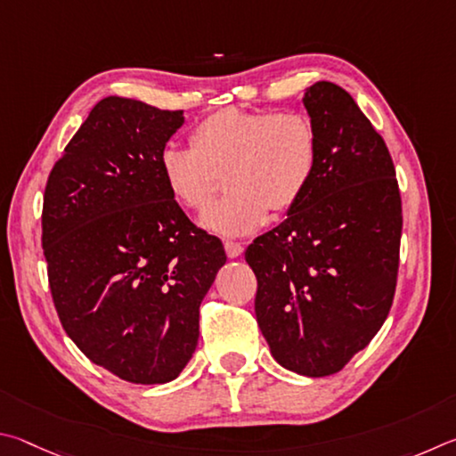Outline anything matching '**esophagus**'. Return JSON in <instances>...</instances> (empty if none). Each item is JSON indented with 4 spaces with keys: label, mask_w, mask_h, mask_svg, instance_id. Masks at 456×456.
<instances>
[{
    "label": "esophagus",
    "mask_w": 456,
    "mask_h": 456,
    "mask_svg": "<svg viewBox=\"0 0 456 456\" xmlns=\"http://www.w3.org/2000/svg\"><path fill=\"white\" fill-rule=\"evenodd\" d=\"M224 250H226L228 258H238V256H242V252H244V246H242L240 242L226 240V242H224Z\"/></svg>",
    "instance_id": "1"
}]
</instances>
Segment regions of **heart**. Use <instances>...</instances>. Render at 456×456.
I'll list each match as a JSON object with an SVG mask.
<instances>
[{"label":"heart","instance_id":"heart-1","mask_svg":"<svg viewBox=\"0 0 456 456\" xmlns=\"http://www.w3.org/2000/svg\"><path fill=\"white\" fill-rule=\"evenodd\" d=\"M191 150L170 146L159 156V174L182 208L200 212L226 174L228 194L200 218L208 232L244 236L289 212L313 182L318 159L314 122L302 111L222 108L190 135Z\"/></svg>","mask_w":456,"mask_h":456}]
</instances>
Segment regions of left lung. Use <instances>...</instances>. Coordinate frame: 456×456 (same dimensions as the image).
<instances>
[{
	"instance_id": "obj_1",
	"label": "left lung",
	"mask_w": 456,
	"mask_h": 456,
	"mask_svg": "<svg viewBox=\"0 0 456 456\" xmlns=\"http://www.w3.org/2000/svg\"><path fill=\"white\" fill-rule=\"evenodd\" d=\"M305 108L318 135L313 182L246 262L256 321L278 364L302 377L345 369L393 306L403 206L393 158L346 90L316 82Z\"/></svg>"
}]
</instances>
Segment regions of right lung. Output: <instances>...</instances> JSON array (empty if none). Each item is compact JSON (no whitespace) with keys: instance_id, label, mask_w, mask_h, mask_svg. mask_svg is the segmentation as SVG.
<instances>
[{"instance_id":"add662e5","label":"right lung","mask_w":456,"mask_h":456,"mask_svg":"<svg viewBox=\"0 0 456 456\" xmlns=\"http://www.w3.org/2000/svg\"><path fill=\"white\" fill-rule=\"evenodd\" d=\"M182 110L110 95L53 164L42 246L63 330L134 385L174 380L194 354L200 305L226 252L188 220L159 174Z\"/></svg>"}]
</instances>
